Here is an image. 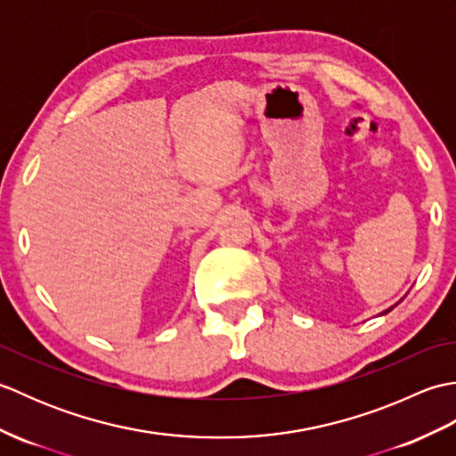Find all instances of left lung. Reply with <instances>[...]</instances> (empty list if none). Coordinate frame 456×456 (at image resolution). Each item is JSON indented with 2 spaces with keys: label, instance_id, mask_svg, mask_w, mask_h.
<instances>
[{
  "label": "left lung",
  "instance_id": "left-lung-1",
  "mask_svg": "<svg viewBox=\"0 0 456 456\" xmlns=\"http://www.w3.org/2000/svg\"><path fill=\"white\" fill-rule=\"evenodd\" d=\"M400 302H402V299H400ZM400 302H398V304H400ZM398 304H395V305H398ZM392 309H394V305H392V307H388V309H384L382 315H386V314H388V312H392Z\"/></svg>",
  "mask_w": 456,
  "mask_h": 456
}]
</instances>
